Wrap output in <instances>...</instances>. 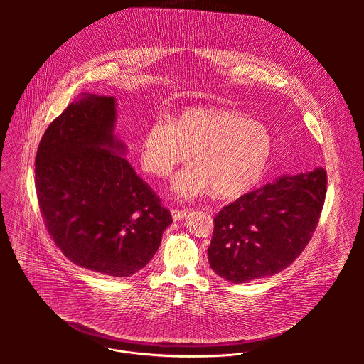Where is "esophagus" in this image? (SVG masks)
I'll return each instance as SVG.
<instances>
[{"instance_id": "esophagus-1", "label": "esophagus", "mask_w": 364, "mask_h": 364, "mask_svg": "<svg viewBox=\"0 0 364 364\" xmlns=\"http://www.w3.org/2000/svg\"><path fill=\"white\" fill-rule=\"evenodd\" d=\"M171 214H172V218L175 221H181L186 217V210H179V208H172L171 210Z\"/></svg>"}]
</instances>
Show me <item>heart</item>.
Masks as SVG:
<instances>
[{"label": "heart", "instance_id": "obj_1", "mask_svg": "<svg viewBox=\"0 0 364 364\" xmlns=\"http://www.w3.org/2000/svg\"><path fill=\"white\" fill-rule=\"evenodd\" d=\"M264 124L225 107H188L171 123L156 119L140 140V164L154 176H168L192 154L172 188L182 199L213 189L223 199H238L263 178L273 156Z\"/></svg>", "mask_w": 364, "mask_h": 364}]
</instances>
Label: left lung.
I'll return each mask as SVG.
<instances>
[{
	"mask_svg": "<svg viewBox=\"0 0 364 364\" xmlns=\"http://www.w3.org/2000/svg\"><path fill=\"white\" fill-rule=\"evenodd\" d=\"M326 195L322 168L248 192L214 217L210 267L232 283L273 276L300 257Z\"/></svg>",
	"mask_w": 364,
	"mask_h": 364,
	"instance_id": "1",
	"label": "left lung"
}]
</instances>
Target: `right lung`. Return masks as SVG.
Returning <instances> with one entry per match:
<instances>
[{"mask_svg": "<svg viewBox=\"0 0 364 364\" xmlns=\"http://www.w3.org/2000/svg\"><path fill=\"white\" fill-rule=\"evenodd\" d=\"M113 97L84 94L46 129L35 188L48 232L73 263L113 277L143 269L172 223L168 208L122 154Z\"/></svg>", "mask_w": 364, "mask_h": 364, "instance_id": "obj_1", "label": "right lung"}]
</instances>
